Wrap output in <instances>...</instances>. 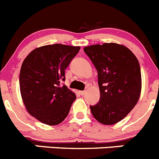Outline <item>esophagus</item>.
<instances>
[{"label": "esophagus", "instance_id": "obj_1", "mask_svg": "<svg viewBox=\"0 0 159 159\" xmlns=\"http://www.w3.org/2000/svg\"><path fill=\"white\" fill-rule=\"evenodd\" d=\"M80 94L81 95H84V94H86V91H80Z\"/></svg>", "mask_w": 159, "mask_h": 159}]
</instances>
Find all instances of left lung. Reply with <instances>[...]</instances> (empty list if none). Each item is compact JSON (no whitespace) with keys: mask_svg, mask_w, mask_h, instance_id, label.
Wrapping results in <instances>:
<instances>
[{"mask_svg":"<svg viewBox=\"0 0 159 159\" xmlns=\"http://www.w3.org/2000/svg\"><path fill=\"white\" fill-rule=\"evenodd\" d=\"M98 71L99 102L90 106L93 116L103 125L120 121L134 108L142 87L139 61L123 45L103 43L84 49Z\"/></svg>","mask_w":159,"mask_h":159,"instance_id":"1","label":"left lung"}]
</instances>
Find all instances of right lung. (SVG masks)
<instances>
[{"label": "right lung", "mask_w": 159, "mask_h": 159, "mask_svg": "<svg viewBox=\"0 0 159 159\" xmlns=\"http://www.w3.org/2000/svg\"><path fill=\"white\" fill-rule=\"evenodd\" d=\"M80 46L53 44L32 50L22 64L20 88L27 112L42 123L57 125L68 116L75 93L65 85V68Z\"/></svg>", "instance_id": "obj_1"}]
</instances>
